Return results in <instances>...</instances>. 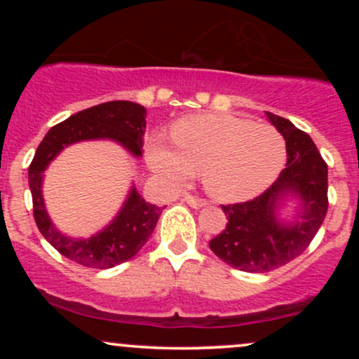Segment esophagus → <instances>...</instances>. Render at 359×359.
I'll use <instances>...</instances> for the list:
<instances>
[{"label": "esophagus", "mask_w": 359, "mask_h": 359, "mask_svg": "<svg viewBox=\"0 0 359 359\" xmlns=\"http://www.w3.org/2000/svg\"><path fill=\"white\" fill-rule=\"evenodd\" d=\"M184 201H185V203H187L189 205H192V208H196V209L204 208V205H208V201H205V199H199V197H194V196H191V194H185Z\"/></svg>", "instance_id": "34e87169"}]
</instances>
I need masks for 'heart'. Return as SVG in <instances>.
I'll use <instances>...</instances> for the list:
<instances>
[{"label": "heart", "mask_w": 359, "mask_h": 359, "mask_svg": "<svg viewBox=\"0 0 359 359\" xmlns=\"http://www.w3.org/2000/svg\"><path fill=\"white\" fill-rule=\"evenodd\" d=\"M172 143L150 138L147 160L172 185L201 172L211 196L245 201L265 191L287 162V143L277 128L233 114H197L172 128Z\"/></svg>", "instance_id": "heart-1"}]
</instances>
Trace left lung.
<instances>
[{
	"label": "left lung",
	"instance_id": "8db88e82",
	"mask_svg": "<svg viewBox=\"0 0 359 359\" xmlns=\"http://www.w3.org/2000/svg\"><path fill=\"white\" fill-rule=\"evenodd\" d=\"M287 143V163L278 179L253 201L221 205L228 216L222 233L209 241L217 258L233 269L265 273L297 258L327 212V165L312 138L290 121L266 111ZM288 198L298 201L290 222L279 219Z\"/></svg>",
	"mask_w": 359,
	"mask_h": 359
}]
</instances>
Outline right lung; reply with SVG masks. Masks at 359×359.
<instances>
[{
	"label": "right lung",
	"mask_w": 359,
	"mask_h": 359,
	"mask_svg": "<svg viewBox=\"0 0 359 359\" xmlns=\"http://www.w3.org/2000/svg\"><path fill=\"white\" fill-rule=\"evenodd\" d=\"M147 109L131 101H109L72 114L48 130L28 167V184L34 199V216L40 233L65 258L88 269H113L143 248L154 233L162 208L147 203L131 185L114 219L90 238H71L55 228L43 203V172L65 147L86 140H111L142 156Z\"/></svg>",
	"instance_id": "add662e5"
}]
</instances>
